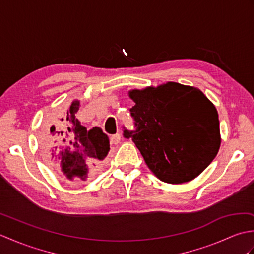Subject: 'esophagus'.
Returning <instances> with one entry per match:
<instances>
[{"instance_id":"esophagus-1","label":"esophagus","mask_w":254,"mask_h":254,"mask_svg":"<svg viewBox=\"0 0 254 254\" xmlns=\"http://www.w3.org/2000/svg\"><path fill=\"white\" fill-rule=\"evenodd\" d=\"M120 141H121V135L119 133H117V134H113V135H111V137H110V142H111V144H118V143H120Z\"/></svg>"}]
</instances>
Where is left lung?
Returning <instances> with one entry per match:
<instances>
[{"label":"left lung","instance_id":"left-lung-1","mask_svg":"<svg viewBox=\"0 0 254 254\" xmlns=\"http://www.w3.org/2000/svg\"><path fill=\"white\" fill-rule=\"evenodd\" d=\"M136 131L132 137L150 171L171 185L193 180L206 169L220 146L218 112L203 91L167 82L128 90Z\"/></svg>","mask_w":254,"mask_h":254}]
</instances>
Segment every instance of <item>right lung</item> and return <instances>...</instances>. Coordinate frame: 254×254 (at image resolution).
I'll list each match as a JSON object with an SVG mask.
<instances>
[{"instance_id": "right-lung-1", "label": "right lung", "mask_w": 254, "mask_h": 254, "mask_svg": "<svg viewBox=\"0 0 254 254\" xmlns=\"http://www.w3.org/2000/svg\"><path fill=\"white\" fill-rule=\"evenodd\" d=\"M80 101L74 99L61 116H52L50 131L42 136L47 158L68 181H86L93 177L110 150L109 137L98 127L87 130L76 113Z\"/></svg>"}]
</instances>
